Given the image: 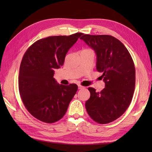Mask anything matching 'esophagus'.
Masks as SVG:
<instances>
[{"label": "esophagus", "instance_id": "34e87169", "mask_svg": "<svg viewBox=\"0 0 152 152\" xmlns=\"http://www.w3.org/2000/svg\"><path fill=\"white\" fill-rule=\"evenodd\" d=\"M78 88H79V89H82L84 88V87L81 86L80 84H79V85H78Z\"/></svg>", "mask_w": 152, "mask_h": 152}]
</instances>
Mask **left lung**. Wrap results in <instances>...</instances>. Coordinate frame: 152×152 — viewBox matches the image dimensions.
<instances>
[{
  "label": "left lung",
  "mask_w": 152,
  "mask_h": 152,
  "mask_svg": "<svg viewBox=\"0 0 152 152\" xmlns=\"http://www.w3.org/2000/svg\"><path fill=\"white\" fill-rule=\"evenodd\" d=\"M96 54V70L105 87L96 92L89 87L90 98L86 108L95 122L104 124L114 121L126 112L134 94L136 72L128 50L120 40L108 35H87L80 38Z\"/></svg>",
  "instance_id": "1"
}]
</instances>
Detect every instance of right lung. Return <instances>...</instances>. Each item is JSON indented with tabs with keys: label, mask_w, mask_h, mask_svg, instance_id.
Listing matches in <instances>:
<instances>
[{
	"label": "right lung",
	"mask_w": 152,
	"mask_h": 152,
	"mask_svg": "<svg viewBox=\"0 0 152 152\" xmlns=\"http://www.w3.org/2000/svg\"><path fill=\"white\" fill-rule=\"evenodd\" d=\"M82 33L50 36L36 41L27 49L20 68V94L29 113L38 120L54 123L65 115L78 86L59 84L54 69L63 66L65 56Z\"/></svg>",
	"instance_id": "obj_1"
}]
</instances>
